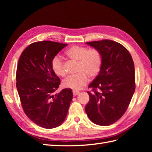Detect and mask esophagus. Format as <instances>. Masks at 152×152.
Returning a JSON list of instances; mask_svg holds the SVG:
<instances>
[{
  "instance_id": "obj_1",
  "label": "esophagus",
  "mask_w": 152,
  "mask_h": 152,
  "mask_svg": "<svg viewBox=\"0 0 152 152\" xmlns=\"http://www.w3.org/2000/svg\"><path fill=\"white\" fill-rule=\"evenodd\" d=\"M72 93H73V95L74 96H76V95H78L79 93H80V92L79 91H73Z\"/></svg>"
}]
</instances>
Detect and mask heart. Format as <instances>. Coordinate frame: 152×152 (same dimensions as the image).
Masks as SVG:
<instances>
[{"label": "heart", "mask_w": 152, "mask_h": 152, "mask_svg": "<svg viewBox=\"0 0 152 152\" xmlns=\"http://www.w3.org/2000/svg\"><path fill=\"white\" fill-rule=\"evenodd\" d=\"M68 57L78 61L76 75L69 76L64 80L63 85L66 88L74 90L82 89L91 78L98 76L101 69L102 57L101 53L96 48H88L74 45L66 51ZM51 68L55 74L59 76H64L66 71L63 61L59 57H55L51 61Z\"/></svg>", "instance_id": "1"}]
</instances>
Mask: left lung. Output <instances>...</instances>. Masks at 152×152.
I'll use <instances>...</instances> for the list:
<instances>
[{"instance_id":"obj_1","label":"left lung","mask_w":152,"mask_h":152,"mask_svg":"<svg viewBox=\"0 0 152 152\" xmlns=\"http://www.w3.org/2000/svg\"><path fill=\"white\" fill-rule=\"evenodd\" d=\"M101 53V71L90 83L86 112L94 124L108 126L127 110L135 90L134 62L126 48L110 40L86 42Z\"/></svg>"}]
</instances>
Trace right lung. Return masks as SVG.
I'll list each match as a JSON object with an SVG mask.
<instances>
[{"label":"right lung","instance_id":"add662e5","mask_svg":"<svg viewBox=\"0 0 152 152\" xmlns=\"http://www.w3.org/2000/svg\"><path fill=\"white\" fill-rule=\"evenodd\" d=\"M67 44L40 41L23 51L16 70V87L25 114L45 129L57 127L64 121L73 94L71 89L53 93L60 79L52 70L51 61Z\"/></svg>","mask_w":152,"mask_h":152}]
</instances>
